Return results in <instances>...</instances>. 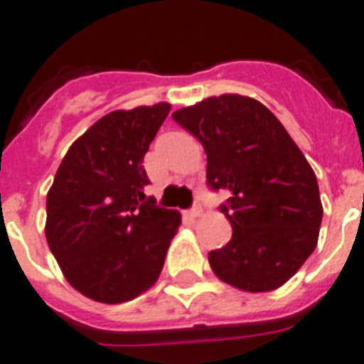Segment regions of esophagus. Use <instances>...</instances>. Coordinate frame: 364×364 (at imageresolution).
Segmentation results:
<instances>
[{
    "label": "esophagus",
    "mask_w": 364,
    "mask_h": 364,
    "mask_svg": "<svg viewBox=\"0 0 364 364\" xmlns=\"http://www.w3.org/2000/svg\"><path fill=\"white\" fill-rule=\"evenodd\" d=\"M201 213H203V210H201L200 205H198V207H192V209L188 210V216H191V218H200Z\"/></svg>",
    "instance_id": "esophagus-1"
}]
</instances>
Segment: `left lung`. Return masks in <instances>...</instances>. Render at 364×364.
<instances>
[{
	"label": "left lung",
	"mask_w": 364,
	"mask_h": 364,
	"mask_svg": "<svg viewBox=\"0 0 364 364\" xmlns=\"http://www.w3.org/2000/svg\"><path fill=\"white\" fill-rule=\"evenodd\" d=\"M172 118L203 144L210 187L229 191L222 213L233 237L209 252L215 276L244 292L285 285L316 248L323 215L301 149L267 107L240 94L205 97Z\"/></svg>",
	"instance_id": "1"
}]
</instances>
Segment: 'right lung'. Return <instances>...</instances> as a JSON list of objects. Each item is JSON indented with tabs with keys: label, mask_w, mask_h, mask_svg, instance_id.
I'll list each match as a JSON object with an SVG mask.
<instances>
[{
	"label": "right lung",
	"mask_w": 364,
	"mask_h": 364,
	"mask_svg": "<svg viewBox=\"0 0 364 364\" xmlns=\"http://www.w3.org/2000/svg\"><path fill=\"white\" fill-rule=\"evenodd\" d=\"M172 105L118 109L64 155L46 200V240L70 285L100 304L157 283L181 215L146 200L144 155Z\"/></svg>",
	"instance_id": "right-lung-1"
}]
</instances>
